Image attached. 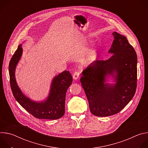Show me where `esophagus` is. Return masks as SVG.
Returning <instances> with one entry per match:
<instances>
[{
  "label": "esophagus",
  "mask_w": 148,
  "mask_h": 148,
  "mask_svg": "<svg viewBox=\"0 0 148 148\" xmlns=\"http://www.w3.org/2000/svg\"><path fill=\"white\" fill-rule=\"evenodd\" d=\"M79 74H80V73H79V71H75L74 72V74H73V78L74 79H77V78H78V77H79Z\"/></svg>",
  "instance_id": "obj_1"
}]
</instances>
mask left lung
I'll return each mask as SVG.
<instances>
[{
	"mask_svg": "<svg viewBox=\"0 0 148 148\" xmlns=\"http://www.w3.org/2000/svg\"><path fill=\"white\" fill-rule=\"evenodd\" d=\"M114 41L107 60H98L82 73L80 79L91 112L108 116L120 112L134 97L137 87V55L125 36L113 32ZM108 74L116 77L114 86L104 84Z\"/></svg>",
	"mask_w": 148,
	"mask_h": 148,
	"instance_id": "8db88e82",
	"label": "left lung"
}]
</instances>
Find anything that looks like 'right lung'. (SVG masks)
Here are the masks:
<instances>
[{
	"label": "right lung",
	"mask_w": 148,
	"mask_h": 148,
	"mask_svg": "<svg viewBox=\"0 0 148 148\" xmlns=\"http://www.w3.org/2000/svg\"><path fill=\"white\" fill-rule=\"evenodd\" d=\"M22 51V45H20L12 57L9 66L10 84L14 98L21 106L36 118L57 119L61 118L65 113L66 92L73 81L71 74L69 71H64L54 78L49 96L46 101H32L20 91L14 76L15 68Z\"/></svg>",
	"instance_id": "1"
}]
</instances>
